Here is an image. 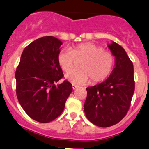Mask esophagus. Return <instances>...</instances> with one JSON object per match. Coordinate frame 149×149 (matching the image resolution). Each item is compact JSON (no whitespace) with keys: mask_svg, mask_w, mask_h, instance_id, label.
<instances>
[{"mask_svg":"<svg viewBox=\"0 0 149 149\" xmlns=\"http://www.w3.org/2000/svg\"><path fill=\"white\" fill-rule=\"evenodd\" d=\"M72 87H73V89H76V88L79 87V86H78L77 85H76V84H72Z\"/></svg>","mask_w":149,"mask_h":149,"instance_id":"esophagus-1","label":"esophagus"}]
</instances>
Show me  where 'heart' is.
<instances>
[{
    "label": "heart",
    "instance_id": "obj_1",
    "mask_svg": "<svg viewBox=\"0 0 149 149\" xmlns=\"http://www.w3.org/2000/svg\"><path fill=\"white\" fill-rule=\"evenodd\" d=\"M82 58L78 63L79 69H73L65 75V78L73 84H84L90 79L92 83L105 80L113 70L114 57L111 53L92 43H83L69 49H63L57 57L59 65L64 71L72 67L74 59Z\"/></svg>",
    "mask_w": 149,
    "mask_h": 149
}]
</instances>
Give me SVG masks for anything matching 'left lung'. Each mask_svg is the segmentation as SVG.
<instances>
[{
	"label": "left lung",
	"mask_w": 149,
	"mask_h": 149,
	"mask_svg": "<svg viewBox=\"0 0 149 149\" xmlns=\"http://www.w3.org/2000/svg\"><path fill=\"white\" fill-rule=\"evenodd\" d=\"M115 57V68L103 82L86 88L84 113L89 122L100 127L120 122L129 110L135 90L133 64L116 43L108 44Z\"/></svg>",
	"instance_id": "1"
}]
</instances>
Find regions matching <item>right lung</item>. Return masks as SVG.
I'll list each match as a JSON object with an SVG mask.
<instances>
[{"mask_svg": "<svg viewBox=\"0 0 149 149\" xmlns=\"http://www.w3.org/2000/svg\"><path fill=\"white\" fill-rule=\"evenodd\" d=\"M63 44L53 36L38 38L23 50L15 73L16 92L26 113L41 123L58 117L73 90L68 81L56 85L63 77L57 57Z\"/></svg>", "mask_w": 149, "mask_h": 149, "instance_id": "add662e5", "label": "right lung"}]
</instances>
